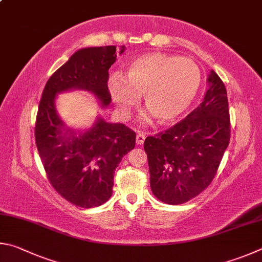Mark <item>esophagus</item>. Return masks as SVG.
<instances>
[{"mask_svg": "<svg viewBox=\"0 0 262 262\" xmlns=\"http://www.w3.org/2000/svg\"><path fill=\"white\" fill-rule=\"evenodd\" d=\"M145 138H146V136L144 134H140V132H139V134L137 135V144L143 145L144 141H145Z\"/></svg>", "mask_w": 262, "mask_h": 262, "instance_id": "obj_1", "label": "esophagus"}]
</instances>
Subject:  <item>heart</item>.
I'll list each match as a JSON object with an SVG mask.
<instances>
[{"instance_id": "b5f03b06", "label": "heart", "mask_w": 262, "mask_h": 262, "mask_svg": "<svg viewBox=\"0 0 262 262\" xmlns=\"http://www.w3.org/2000/svg\"><path fill=\"white\" fill-rule=\"evenodd\" d=\"M201 84V71L190 58L154 53L135 58L124 75L114 73L108 87L122 116L138 104L140 95L160 123H172L193 102Z\"/></svg>"}]
</instances>
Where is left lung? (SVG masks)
<instances>
[{
	"label": "left lung",
	"mask_w": 262,
	"mask_h": 262,
	"mask_svg": "<svg viewBox=\"0 0 262 262\" xmlns=\"http://www.w3.org/2000/svg\"><path fill=\"white\" fill-rule=\"evenodd\" d=\"M208 85L199 107L145 139L150 189L164 204H184L208 187L230 141L226 86L213 70Z\"/></svg>",
	"instance_id": "left-lung-1"
}]
</instances>
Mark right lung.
Masks as SVG:
<instances>
[{"label":"right lung","mask_w":262,"mask_h":262,"mask_svg":"<svg viewBox=\"0 0 262 262\" xmlns=\"http://www.w3.org/2000/svg\"><path fill=\"white\" fill-rule=\"evenodd\" d=\"M123 52L124 46L119 54ZM116 57V46L78 50L49 78L39 103L34 136L46 175L55 191L78 207H98L112 196L115 169L135 148L136 132L98 118L93 127L76 137L64 128L55 98L63 91L80 89L107 107L112 102L108 70Z\"/></svg>","instance_id":"add662e5"}]
</instances>
